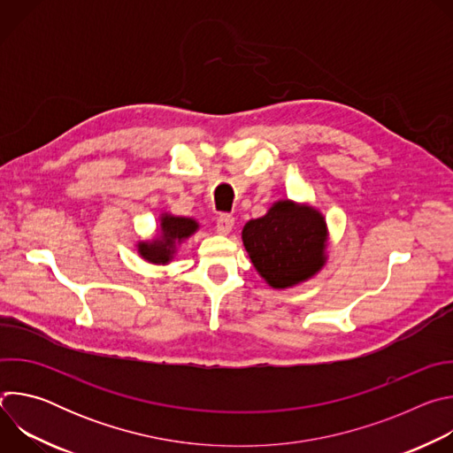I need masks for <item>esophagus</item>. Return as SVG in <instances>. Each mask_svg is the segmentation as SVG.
<instances>
[{"mask_svg": "<svg viewBox=\"0 0 453 453\" xmlns=\"http://www.w3.org/2000/svg\"><path fill=\"white\" fill-rule=\"evenodd\" d=\"M234 226V217L229 213H222L217 217V231L220 234H227Z\"/></svg>", "mask_w": 453, "mask_h": 453, "instance_id": "obj_1", "label": "esophagus"}]
</instances>
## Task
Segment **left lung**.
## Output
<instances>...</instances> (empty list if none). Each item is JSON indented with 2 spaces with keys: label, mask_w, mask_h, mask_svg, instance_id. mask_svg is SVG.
<instances>
[{
  "label": "left lung",
  "mask_w": 453,
  "mask_h": 453,
  "mask_svg": "<svg viewBox=\"0 0 453 453\" xmlns=\"http://www.w3.org/2000/svg\"><path fill=\"white\" fill-rule=\"evenodd\" d=\"M326 222L317 210L276 203L265 217L249 220L242 240L250 262L273 288L294 287L325 265Z\"/></svg>",
  "instance_id": "8db88e82"
}]
</instances>
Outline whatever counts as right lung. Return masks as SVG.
<instances>
[{
	"label": "right lung",
	"mask_w": 453,
	"mask_h": 453,
	"mask_svg": "<svg viewBox=\"0 0 453 453\" xmlns=\"http://www.w3.org/2000/svg\"><path fill=\"white\" fill-rule=\"evenodd\" d=\"M199 229V224L193 219L184 217H161V236L154 242H140L138 250L150 264H168L173 256L175 243L182 242Z\"/></svg>",
	"instance_id": "obj_1"
}]
</instances>
